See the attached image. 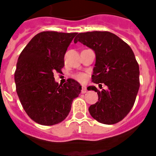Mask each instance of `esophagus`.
Here are the masks:
<instances>
[{
  "mask_svg": "<svg viewBox=\"0 0 156 156\" xmlns=\"http://www.w3.org/2000/svg\"><path fill=\"white\" fill-rule=\"evenodd\" d=\"M87 87H86L85 86H83L82 90H81V93H82V94H85V93H87Z\"/></svg>",
  "mask_w": 156,
  "mask_h": 156,
  "instance_id": "obj_1",
  "label": "esophagus"
}]
</instances>
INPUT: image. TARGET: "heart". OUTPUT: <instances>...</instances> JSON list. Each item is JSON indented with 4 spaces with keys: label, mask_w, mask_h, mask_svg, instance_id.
I'll use <instances>...</instances> for the list:
<instances>
[{
    "label": "heart",
    "mask_w": 156,
    "mask_h": 156,
    "mask_svg": "<svg viewBox=\"0 0 156 156\" xmlns=\"http://www.w3.org/2000/svg\"><path fill=\"white\" fill-rule=\"evenodd\" d=\"M75 79L80 83H85L86 81L87 80V75L85 73H77L76 75H75Z\"/></svg>",
    "instance_id": "b5f03b06"
}]
</instances>
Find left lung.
I'll return each mask as SVG.
<instances>
[{
	"label": "left lung",
	"mask_w": 156,
	"mask_h": 156,
	"mask_svg": "<svg viewBox=\"0 0 156 156\" xmlns=\"http://www.w3.org/2000/svg\"><path fill=\"white\" fill-rule=\"evenodd\" d=\"M81 42L96 55L92 82L104 84L108 90L100 91L94 86L88 90L98 94V101L90 105L91 116L104 125L121 121L130 112L139 89V66L131 47L109 31L79 33L74 43Z\"/></svg>",
	"instance_id": "1"
}]
</instances>
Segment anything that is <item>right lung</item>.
Returning <instances> with one entry per match:
<instances>
[{"label":"right lung","mask_w":156,"mask_h":156,"mask_svg":"<svg viewBox=\"0 0 156 156\" xmlns=\"http://www.w3.org/2000/svg\"><path fill=\"white\" fill-rule=\"evenodd\" d=\"M77 33L42 31L31 38L18 57L15 81L23 108L31 119L42 125L63 121L73 101L81 92L75 80L63 85L55 81L53 73H61L64 55Z\"/></svg>","instance_id":"add662e5"}]
</instances>
